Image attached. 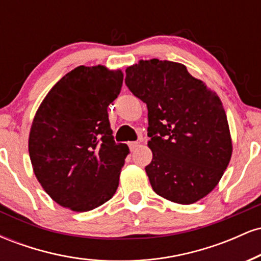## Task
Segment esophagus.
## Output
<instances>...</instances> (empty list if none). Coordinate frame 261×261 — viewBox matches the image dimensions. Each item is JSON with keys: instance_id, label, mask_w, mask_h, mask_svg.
<instances>
[{"instance_id": "esophagus-1", "label": "esophagus", "mask_w": 261, "mask_h": 261, "mask_svg": "<svg viewBox=\"0 0 261 261\" xmlns=\"http://www.w3.org/2000/svg\"><path fill=\"white\" fill-rule=\"evenodd\" d=\"M139 145H140L139 141H133V142H128V147H130L131 151H134V149L136 148Z\"/></svg>"}]
</instances>
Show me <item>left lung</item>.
<instances>
[{"label": "left lung", "instance_id": "8db88e82", "mask_svg": "<svg viewBox=\"0 0 261 261\" xmlns=\"http://www.w3.org/2000/svg\"><path fill=\"white\" fill-rule=\"evenodd\" d=\"M127 88L148 109L146 166L155 194L189 205L214 190L232 155L222 103L178 62L158 59L126 68Z\"/></svg>", "mask_w": 261, "mask_h": 261}]
</instances>
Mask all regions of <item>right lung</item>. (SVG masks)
Returning a JSON list of instances; mask_svg holds the SVG:
<instances>
[{"instance_id": "add662e5", "label": "right lung", "mask_w": 261, "mask_h": 261, "mask_svg": "<svg viewBox=\"0 0 261 261\" xmlns=\"http://www.w3.org/2000/svg\"><path fill=\"white\" fill-rule=\"evenodd\" d=\"M124 74L104 66H79L53 87L29 135L34 174L55 202L85 212L110 200L128 154L114 141L108 107Z\"/></svg>"}]
</instances>
